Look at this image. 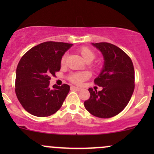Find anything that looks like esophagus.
<instances>
[{
	"label": "esophagus",
	"mask_w": 154,
	"mask_h": 154,
	"mask_svg": "<svg viewBox=\"0 0 154 154\" xmlns=\"http://www.w3.org/2000/svg\"><path fill=\"white\" fill-rule=\"evenodd\" d=\"M71 89H72V90H75L76 91H80L81 90H82L80 88L75 87V86H71Z\"/></svg>",
	"instance_id": "1"
}]
</instances>
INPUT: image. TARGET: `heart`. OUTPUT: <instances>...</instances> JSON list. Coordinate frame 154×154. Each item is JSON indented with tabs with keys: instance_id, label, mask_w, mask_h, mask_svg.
Listing matches in <instances>:
<instances>
[{
	"instance_id": "heart-1",
	"label": "heart",
	"mask_w": 154,
	"mask_h": 154,
	"mask_svg": "<svg viewBox=\"0 0 154 154\" xmlns=\"http://www.w3.org/2000/svg\"><path fill=\"white\" fill-rule=\"evenodd\" d=\"M77 52L80 54L82 59L85 60L87 63H91L93 61L96 57L95 51L91 49L88 46H82L77 50ZM66 55L63 54L61 59V64L63 65L66 60ZM91 75L87 72H73L68 76V79L72 83H74L75 85H80L90 78Z\"/></svg>"
}]
</instances>
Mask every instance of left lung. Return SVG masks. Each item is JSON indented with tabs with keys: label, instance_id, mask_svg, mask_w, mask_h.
I'll return each mask as SVG.
<instances>
[{
	"label": "left lung",
	"instance_id": "1",
	"mask_svg": "<svg viewBox=\"0 0 154 154\" xmlns=\"http://www.w3.org/2000/svg\"><path fill=\"white\" fill-rule=\"evenodd\" d=\"M104 58L102 72L94 83L103 90L90 88L89 99L84 102L92 115L111 118L127 106L135 89V70L130 56L119 47L109 43H92Z\"/></svg>",
	"mask_w": 154,
	"mask_h": 154
}]
</instances>
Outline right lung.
<instances>
[{
    "label": "right lung",
    "mask_w": 154,
    "mask_h": 154,
    "mask_svg": "<svg viewBox=\"0 0 154 154\" xmlns=\"http://www.w3.org/2000/svg\"><path fill=\"white\" fill-rule=\"evenodd\" d=\"M72 44L48 41L32 48L17 65L15 93L19 103L32 115L45 117L55 114L69 92V85L49 88L51 76L61 69V59Z\"/></svg>",
    "instance_id": "obj_1"
}]
</instances>
